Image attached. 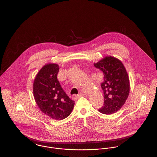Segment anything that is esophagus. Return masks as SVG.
<instances>
[{
	"label": "esophagus",
	"mask_w": 157,
	"mask_h": 157,
	"mask_svg": "<svg viewBox=\"0 0 157 157\" xmlns=\"http://www.w3.org/2000/svg\"><path fill=\"white\" fill-rule=\"evenodd\" d=\"M82 95H83V94H78V95H76V94H74V95H72V98L73 99V100H77V99H78V98H80L81 96H82Z\"/></svg>",
	"instance_id": "esophagus-1"
}]
</instances>
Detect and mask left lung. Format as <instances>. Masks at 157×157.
I'll use <instances>...</instances> for the list:
<instances>
[{
	"label": "left lung",
	"mask_w": 157,
	"mask_h": 157,
	"mask_svg": "<svg viewBox=\"0 0 157 157\" xmlns=\"http://www.w3.org/2000/svg\"><path fill=\"white\" fill-rule=\"evenodd\" d=\"M94 65L104 75L101 83L104 103L98 111L104 114L113 113L122 107L129 95L130 85L126 70L120 60L111 56Z\"/></svg>",
	"instance_id": "1"
}]
</instances>
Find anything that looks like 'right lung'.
Returning a JSON list of instances; mask_svg holds the SVG:
<instances>
[{
  "instance_id": "1",
  "label": "right lung",
  "mask_w": 157,
  "mask_h": 157,
  "mask_svg": "<svg viewBox=\"0 0 157 157\" xmlns=\"http://www.w3.org/2000/svg\"><path fill=\"white\" fill-rule=\"evenodd\" d=\"M59 71L57 64H48L42 67L35 78L33 94L42 112L52 119L62 120L72 112L74 101L62 88L57 79Z\"/></svg>"
}]
</instances>
